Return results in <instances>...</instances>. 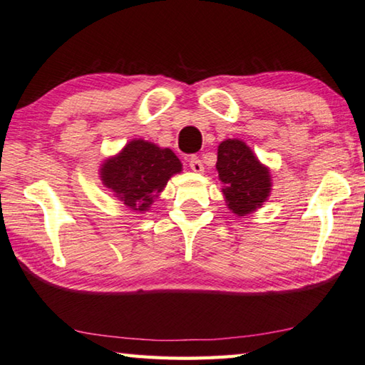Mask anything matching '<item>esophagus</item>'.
Instances as JSON below:
<instances>
[{"label": "esophagus", "mask_w": 365, "mask_h": 365, "mask_svg": "<svg viewBox=\"0 0 365 365\" xmlns=\"http://www.w3.org/2000/svg\"><path fill=\"white\" fill-rule=\"evenodd\" d=\"M189 165H190V168L195 171V173H202V171H203V163H202L200 159H198L197 155L190 157V159H189Z\"/></svg>", "instance_id": "1"}]
</instances>
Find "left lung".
<instances>
[{
	"label": "left lung",
	"instance_id": "left-lung-1",
	"mask_svg": "<svg viewBox=\"0 0 365 365\" xmlns=\"http://www.w3.org/2000/svg\"><path fill=\"white\" fill-rule=\"evenodd\" d=\"M216 168L224 184L225 202L238 216L262 206L270 194V171L243 141L225 140L219 144Z\"/></svg>",
	"mask_w": 365,
	"mask_h": 365
}]
</instances>
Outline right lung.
<instances>
[{
	"mask_svg": "<svg viewBox=\"0 0 365 365\" xmlns=\"http://www.w3.org/2000/svg\"><path fill=\"white\" fill-rule=\"evenodd\" d=\"M181 167L180 159L171 149L133 140L118 157L105 162L101 180L128 208L146 211L170 178L180 173Z\"/></svg>",
	"mask_w": 365,
	"mask_h": 365,
	"instance_id": "1",
	"label": "right lung"
}]
</instances>
